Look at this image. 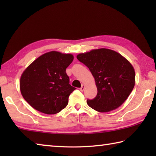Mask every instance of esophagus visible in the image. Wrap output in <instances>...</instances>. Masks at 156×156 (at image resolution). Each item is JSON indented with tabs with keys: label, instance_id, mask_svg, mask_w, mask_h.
Masks as SVG:
<instances>
[{
	"label": "esophagus",
	"instance_id": "esophagus-1",
	"mask_svg": "<svg viewBox=\"0 0 156 156\" xmlns=\"http://www.w3.org/2000/svg\"><path fill=\"white\" fill-rule=\"evenodd\" d=\"M84 87H84V84H82L81 87L80 88V90L81 91H83L84 90Z\"/></svg>",
	"mask_w": 156,
	"mask_h": 156
}]
</instances>
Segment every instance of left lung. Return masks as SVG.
Returning <instances> with one entry per match:
<instances>
[{
  "instance_id": "obj_1",
  "label": "left lung",
  "mask_w": 156,
  "mask_h": 156,
  "mask_svg": "<svg viewBox=\"0 0 156 156\" xmlns=\"http://www.w3.org/2000/svg\"><path fill=\"white\" fill-rule=\"evenodd\" d=\"M77 58L89 69L97 87L96 98L87 101L89 106L102 113L121 106L135 85V70L130 62L106 48L79 54Z\"/></svg>"
}]
</instances>
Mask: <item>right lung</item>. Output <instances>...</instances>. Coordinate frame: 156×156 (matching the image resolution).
<instances>
[{
  "mask_svg": "<svg viewBox=\"0 0 156 156\" xmlns=\"http://www.w3.org/2000/svg\"><path fill=\"white\" fill-rule=\"evenodd\" d=\"M73 56L51 51L36 58L21 75L20 89L34 109L55 114L67 107L69 96L76 88L69 84L66 69Z\"/></svg>",
  "mask_w": 156,
  "mask_h": 156,
  "instance_id": "1",
  "label": "right lung"
}]
</instances>
